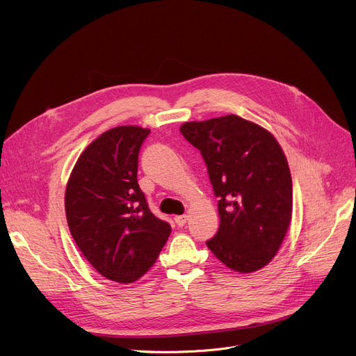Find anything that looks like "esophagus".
<instances>
[{"instance_id":"esophagus-1","label":"esophagus","mask_w":356,"mask_h":356,"mask_svg":"<svg viewBox=\"0 0 356 356\" xmlns=\"http://www.w3.org/2000/svg\"><path fill=\"white\" fill-rule=\"evenodd\" d=\"M187 220H188V216H187V214L177 216V217H175V223L178 225V227H182V226H185V223H187Z\"/></svg>"}]
</instances>
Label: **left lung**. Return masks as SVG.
Wrapping results in <instances>:
<instances>
[{
    "mask_svg": "<svg viewBox=\"0 0 356 356\" xmlns=\"http://www.w3.org/2000/svg\"><path fill=\"white\" fill-rule=\"evenodd\" d=\"M201 152L218 198L220 227L207 241L218 261L236 273L268 265L285 238L293 213L289 162L264 127L229 114L179 127Z\"/></svg>",
    "mask_w": 356,
    "mask_h": 356,
    "instance_id": "left-lung-1",
    "label": "left lung"
}]
</instances>
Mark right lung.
Masks as SVG:
<instances>
[{
	"label": "right lung",
	"mask_w": 356,
	"mask_h": 356,
	"mask_svg": "<svg viewBox=\"0 0 356 356\" xmlns=\"http://www.w3.org/2000/svg\"><path fill=\"white\" fill-rule=\"evenodd\" d=\"M150 130L118 126L78 158L66 185L67 226L82 255L107 280L133 282L154 265L171 226L149 210L138 182Z\"/></svg>",
	"instance_id": "1"
}]
</instances>
